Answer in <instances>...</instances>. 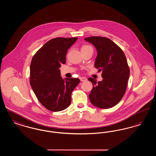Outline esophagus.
Segmentation results:
<instances>
[{
    "label": "esophagus",
    "instance_id": "34e87169",
    "mask_svg": "<svg viewBox=\"0 0 156 156\" xmlns=\"http://www.w3.org/2000/svg\"><path fill=\"white\" fill-rule=\"evenodd\" d=\"M80 80H81V81L82 82H84L86 81L87 80V78H85V77H80Z\"/></svg>",
    "mask_w": 156,
    "mask_h": 156
}]
</instances>
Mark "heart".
<instances>
[{
	"mask_svg": "<svg viewBox=\"0 0 156 156\" xmlns=\"http://www.w3.org/2000/svg\"><path fill=\"white\" fill-rule=\"evenodd\" d=\"M89 48H92V47L89 45H84L81 47V51L82 50H87V49H89Z\"/></svg>",
	"mask_w": 156,
	"mask_h": 156,
	"instance_id": "heart-1",
	"label": "heart"
}]
</instances>
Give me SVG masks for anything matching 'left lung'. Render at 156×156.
I'll return each instance as SVG.
<instances>
[{
  "label": "left lung",
  "mask_w": 156,
  "mask_h": 156,
  "mask_svg": "<svg viewBox=\"0 0 156 156\" xmlns=\"http://www.w3.org/2000/svg\"><path fill=\"white\" fill-rule=\"evenodd\" d=\"M96 48L95 67L102 71V81L89 78L93 85L89 95L91 104L98 108L108 109L119 103L126 92L130 69L126 56L118 45L106 37L85 38Z\"/></svg>",
  "instance_id": "left-lung-1"
}]
</instances>
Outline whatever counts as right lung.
<instances>
[{
	"instance_id": "1",
	"label": "right lung",
	"mask_w": 156,
	"mask_h": 156,
	"mask_svg": "<svg viewBox=\"0 0 156 156\" xmlns=\"http://www.w3.org/2000/svg\"><path fill=\"white\" fill-rule=\"evenodd\" d=\"M78 39L57 37L47 42L33 56L30 64V83L38 101L52 112L63 111L71 104V93L78 78L63 79L61 64H66L68 50Z\"/></svg>"
}]
</instances>
